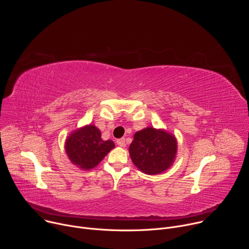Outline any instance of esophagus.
Listing matches in <instances>:
<instances>
[{
	"instance_id": "34e87169",
	"label": "esophagus",
	"mask_w": 249,
	"mask_h": 249,
	"mask_svg": "<svg viewBox=\"0 0 249 249\" xmlns=\"http://www.w3.org/2000/svg\"><path fill=\"white\" fill-rule=\"evenodd\" d=\"M116 143H117V145H118L119 147H121V148L126 147V142H125V139H124V138H121V139L117 140Z\"/></svg>"
}]
</instances>
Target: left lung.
I'll return each instance as SVG.
<instances>
[{"mask_svg":"<svg viewBox=\"0 0 249 249\" xmlns=\"http://www.w3.org/2000/svg\"><path fill=\"white\" fill-rule=\"evenodd\" d=\"M177 148V140L172 133L147 127L135 133L129 154L140 171L156 175L164 172L173 164Z\"/></svg>","mask_w":249,"mask_h":249,"instance_id":"left-lung-1","label":"left lung"}]
</instances>
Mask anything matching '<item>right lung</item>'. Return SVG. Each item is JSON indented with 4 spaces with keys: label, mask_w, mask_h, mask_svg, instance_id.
I'll use <instances>...</instances> for the list:
<instances>
[{
    "label": "right lung",
    "mask_w": 249,
    "mask_h": 249,
    "mask_svg": "<svg viewBox=\"0 0 249 249\" xmlns=\"http://www.w3.org/2000/svg\"><path fill=\"white\" fill-rule=\"evenodd\" d=\"M114 147L113 141L101 139L100 130L92 124L71 132L65 142V152L70 161L86 171L96 167Z\"/></svg>",
    "instance_id": "add662e5"
}]
</instances>
